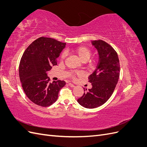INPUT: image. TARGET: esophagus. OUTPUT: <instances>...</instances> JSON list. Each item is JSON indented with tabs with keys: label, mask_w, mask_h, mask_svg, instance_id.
<instances>
[{
	"label": "esophagus",
	"mask_w": 147,
	"mask_h": 147,
	"mask_svg": "<svg viewBox=\"0 0 147 147\" xmlns=\"http://www.w3.org/2000/svg\"><path fill=\"white\" fill-rule=\"evenodd\" d=\"M69 86H70V87H71V88H74V87H75V85L74 84H72V83H69Z\"/></svg>",
	"instance_id": "34e87169"
}]
</instances>
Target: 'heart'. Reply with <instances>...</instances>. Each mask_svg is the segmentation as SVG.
Segmentation results:
<instances>
[{"label":"heart","mask_w":147,"mask_h":147,"mask_svg":"<svg viewBox=\"0 0 147 147\" xmlns=\"http://www.w3.org/2000/svg\"><path fill=\"white\" fill-rule=\"evenodd\" d=\"M72 52L77 56L79 60L82 61V63H86V62H87L89 59H90L91 55V51L90 49L85 46H80L75 49H73V50H72ZM65 57V53H63L61 55V59H64ZM90 65H92V64H90ZM79 75L80 74L77 73L73 74L72 77L73 78H75Z\"/></svg>","instance_id":"heart-1"}]
</instances>
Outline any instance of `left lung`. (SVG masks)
<instances>
[{"label": "left lung", "mask_w": 147, "mask_h": 147, "mask_svg": "<svg viewBox=\"0 0 147 147\" xmlns=\"http://www.w3.org/2000/svg\"><path fill=\"white\" fill-rule=\"evenodd\" d=\"M99 54V63L96 70L89 76L92 88L84 92L77 100L86 109L101 106L112 96L118 81L120 67L117 52L103 40L92 41Z\"/></svg>", "instance_id": "8db88e82"}]
</instances>
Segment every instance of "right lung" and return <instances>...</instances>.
<instances>
[{
    "label": "right lung",
    "mask_w": 147,
    "mask_h": 147,
    "mask_svg": "<svg viewBox=\"0 0 147 147\" xmlns=\"http://www.w3.org/2000/svg\"><path fill=\"white\" fill-rule=\"evenodd\" d=\"M65 43L47 37L35 40L24 52L19 66V75L23 90L34 104L48 107L55 102L64 81L50 82L47 72L57 65V58Z\"/></svg>",
    "instance_id": "add662e5"
}]
</instances>
